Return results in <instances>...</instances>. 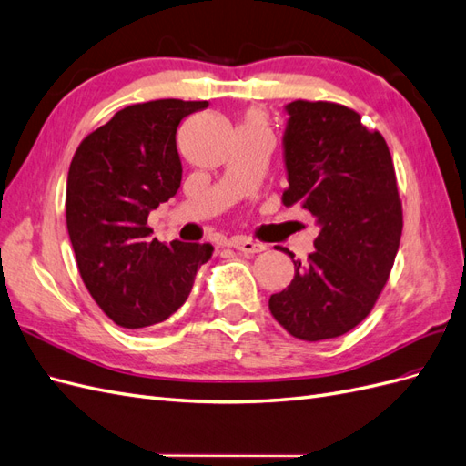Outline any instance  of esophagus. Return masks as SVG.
<instances>
[{
	"instance_id": "1",
	"label": "esophagus",
	"mask_w": 466,
	"mask_h": 466,
	"mask_svg": "<svg viewBox=\"0 0 466 466\" xmlns=\"http://www.w3.org/2000/svg\"><path fill=\"white\" fill-rule=\"evenodd\" d=\"M231 247L237 248L238 252H245V255H257V252H262L266 248L264 245L250 241V238H245V237L231 238Z\"/></svg>"
}]
</instances>
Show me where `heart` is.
<instances>
[{"label": "heart", "mask_w": 466, "mask_h": 466, "mask_svg": "<svg viewBox=\"0 0 466 466\" xmlns=\"http://www.w3.org/2000/svg\"><path fill=\"white\" fill-rule=\"evenodd\" d=\"M245 124H248V126H258V128L268 130V128H266V122H264V118H262L260 115H257V112H250V115L247 116V120H245Z\"/></svg>", "instance_id": "heart-1"}]
</instances>
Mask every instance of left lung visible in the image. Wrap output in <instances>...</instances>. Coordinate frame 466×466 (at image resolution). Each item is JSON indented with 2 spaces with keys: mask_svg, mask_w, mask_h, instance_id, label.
Returning a JSON list of instances; mask_svg holds the SVG:
<instances>
[{
  "mask_svg": "<svg viewBox=\"0 0 466 466\" xmlns=\"http://www.w3.org/2000/svg\"><path fill=\"white\" fill-rule=\"evenodd\" d=\"M284 132V206L301 204L320 228L291 284L270 298L274 319L307 342L342 336L370 315L402 235V204L385 137L348 106L293 101ZM281 250V248H279Z\"/></svg>",
  "mask_w": 466,
  "mask_h": 466,
  "instance_id": "obj_1",
  "label": "left lung"
}]
</instances>
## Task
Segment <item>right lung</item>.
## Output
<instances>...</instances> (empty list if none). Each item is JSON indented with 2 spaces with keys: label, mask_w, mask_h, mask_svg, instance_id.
<instances>
[{
  "label": "right lung",
  "mask_w": 466,
  "mask_h": 466,
  "mask_svg": "<svg viewBox=\"0 0 466 466\" xmlns=\"http://www.w3.org/2000/svg\"><path fill=\"white\" fill-rule=\"evenodd\" d=\"M208 101L139 103L79 144L67 173L66 223L91 298L124 329H146L188 299L209 243H159L147 216L180 188L177 128Z\"/></svg>",
  "instance_id": "obj_1"
}]
</instances>
